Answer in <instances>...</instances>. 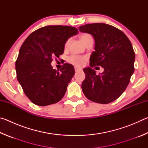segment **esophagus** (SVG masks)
I'll use <instances>...</instances> for the list:
<instances>
[{
    "label": "esophagus",
    "instance_id": "obj_1",
    "mask_svg": "<svg viewBox=\"0 0 148 148\" xmlns=\"http://www.w3.org/2000/svg\"><path fill=\"white\" fill-rule=\"evenodd\" d=\"M74 70H75V72H79L80 71H82V69H80L79 68H77V67H75L74 68Z\"/></svg>",
    "mask_w": 148,
    "mask_h": 148
}]
</instances>
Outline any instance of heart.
I'll return each instance as SVG.
<instances>
[{
    "label": "heart",
    "mask_w": 148,
    "mask_h": 148,
    "mask_svg": "<svg viewBox=\"0 0 148 148\" xmlns=\"http://www.w3.org/2000/svg\"><path fill=\"white\" fill-rule=\"evenodd\" d=\"M79 38L85 45H86L87 42L90 40L92 39L91 35L87 33L82 34L81 36H80ZM71 38H69L67 40L64 44L65 48H68L70 44H71ZM86 59H87V57L86 56H79L72 55V56H70L68 58V61L70 62V63L74 64L75 66L79 67V66H82V65H84L85 61H86Z\"/></svg>",
    "instance_id": "heart-1"
}]
</instances>
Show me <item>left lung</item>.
Masks as SVG:
<instances>
[{
  "instance_id": "left-lung-1",
  "label": "left lung",
  "mask_w": 148,
  "mask_h": 148,
  "mask_svg": "<svg viewBox=\"0 0 148 148\" xmlns=\"http://www.w3.org/2000/svg\"><path fill=\"white\" fill-rule=\"evenodd\" d=\"M79 31L92 35L95 50L90 57V67L84 69L86 79L82 84L84 94L92 102L108 104L126 89L134 71L135 53L131 42L119 29L105 23L87 24ZM104 68L99 75L93 68Z\"/></svg>"
}]
</instances>
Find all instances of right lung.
Masks as SVG:
<instances>
[{"label":"right lung","instance_id":"1","mask_svg":"<svg viewBox=\"0 0 148 148\" xmlns=\"http://www.w3.org/2000/svg\"><path fill=\"white\" fill-rule=\"evenodd\" d=\"M77 32L71 26L49 25L36 30L24 41L16 61L17 79L32 103L45 106L64 97L74 68L64 63L56 71L51 62L63 53L65 42Z\"/></svg>","mask_w":148,"mask_h":148}]
</instances>
